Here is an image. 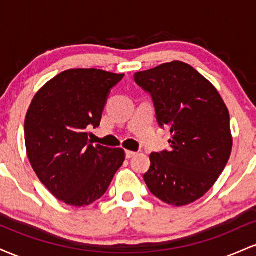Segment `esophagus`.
<instances>
[{"instance_id":"obj_1","label":"esophagus","mask_w":256,"mask_h":256,"mask_svg":"<svg viewBox=\"0 0 256 256\" xmlns=\"http://www.w3.org/2000/svg\"><path fill=\"white\" fill-rule=\"evenodd\" d=\"M137 152H131V150H126V158H132L134 156H136Z\"/></svg>"}]
</instances>
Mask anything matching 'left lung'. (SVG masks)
I'll use <instances>...</instances> for the list:
<instances>
[{
  "mask_svg": "<svg viewBox=\"0 0 256 256\" xmlns=\"http://www.w3.org/2000/svg\"><path fill=\"white\" fill-rule=\"evenodd\" d=\"M134 82L150 94L158 125L172 134L171 150L150 154L146 184L166 204H192L213 186L230 158L228 107L214 85L182 61L137 72Z\"/></svg>",
  "mask_w": 256,
  "mask_h": 256,
  "instance_id": "left-lung-1",
  "label": "left lung"
}]
</instances>
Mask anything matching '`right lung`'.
Listing matches in <instances>:
<instances>
[{
  "label": "right lung",
  "instance_id": "1",
  "mask_svg": "<svg viewBox=\"0 0 256 256\" xmlns=\"http://www.w3.org/2000/svg\"><path fill=\"white\" fill-rule=\"evenodd\" d=\"M122 77L104 70H67L44 84L28 107V158L40 180L64 204L95 202L124 162V149L94 146L86 132L100 125L108 94Z\"/></svg>",
  "mask_w": 256,
  "mask_h": 256
}]
</instances>
